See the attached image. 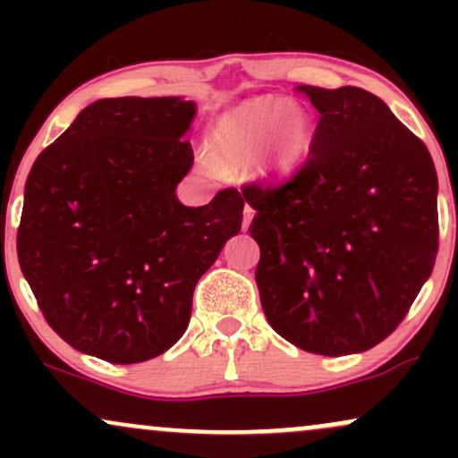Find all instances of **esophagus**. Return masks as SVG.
Wrapping results in <instances>:
<instances>
[{"mask_svg": "<svg viewBox=\"0 0 458 458\" xmlns=\"http://www.w3.org/2000/svg\"><path fill=\"white\" fill-rule=\"evenodd\" d=\"M251 217H254V208H251L250 204H245V208H243V230L250 228Z\"/></svg>", "mask_w": 458, "mask_h": 458, "instance_id": "esophagus-1", "label": "esophagus"}]
</instances>
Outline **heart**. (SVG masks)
<instances>
[{"label": "heart", "instance_id": "obj_1", "mask_svg": "<svg viewBox=\"0 0 458 458\" xmlns=\"http://www.w3.org/2000/svg\"><path fill=\"white\" fill-rule=\"evenodd\" d=\"M312 127L301 109L284 98L262 97L247 101L215 123L213 148L224 165L254 163L265 181H284L306 161Z\"/></svg>", "mask_w": 458, "mask_h": 458}]
</instances>
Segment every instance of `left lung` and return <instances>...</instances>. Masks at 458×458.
<instances>
[{"instance_id": "left-lung-1", "label": "left lung", "mask_w": 458, "mask_h": 458, "mask_svg": "<svg viewBox=\"0 0 458 458\" xmlns=\"http://www.w3.org/2000/svg\"><path fill=\"white\" fill-rule=\"evenodd\" d=\"M320 114L286 185L247 187L269 325L318 355L372 349L398 327L437 256V172L375 94L299 88Z\"/></svg>"}]
</instances>
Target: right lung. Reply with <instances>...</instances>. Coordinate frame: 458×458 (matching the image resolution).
<instances>
[{
    "label": "right lung",
    "instance_id": "add662e5",
    "mask_svg": "<svg viewBox=\"0 0 458 458\" xmlns=\"http://www.w3.org/2000/svg\"><path fill=\"white\" fill-rule=\"evenodd\" d=\"M196 114L185 97L101 98L31 165L19 265L72 349L112 364L165 353L185 334L198 280L239 234V191L198 208L176 196Z\"/></svg>",
    "mask_w": 458,
    "mask_h": 458
}]
</instances>
